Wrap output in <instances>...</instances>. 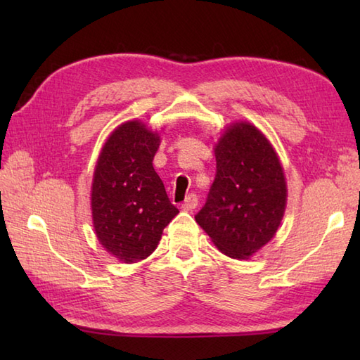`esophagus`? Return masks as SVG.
I'll use <instances>...</instances> for the list:
<instances>
[{"label":"esophagus","instance_id":"1","mask_svg":"<svg viewBox=\"0 0 360 360\" xmlns=\"http://www.w3.org/2000/svg\"><path fill=\"white\" fill-rule=\"evenodd\" d=\"M198 205V196L195 195V193H190L187 198H186V201L182 202V210H186V212H192L195 207Z\"/></svg>","mask_w":360,"mask_h":360}]
</instances>
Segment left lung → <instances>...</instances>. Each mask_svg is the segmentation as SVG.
I'll return each mask as SVG.
<instances>
[{
    "instance_id": "8db88e82",
    "label": "left lung",
    "mask_w": 360,
    "mask_h": 360,
    "mask_svg": "<svg viewBox=\"0 0 360 360\" xmlns=\"http://www.w3.org/2000/svg\"><path fill=\"white\" fill-rule=\"evenodd\" d=\"M215 156V179L195 219L223 254L249 258L272 240L281 223L285 174L269 141L246 122L226 129Z\"/></svg>"
}]
</instances>
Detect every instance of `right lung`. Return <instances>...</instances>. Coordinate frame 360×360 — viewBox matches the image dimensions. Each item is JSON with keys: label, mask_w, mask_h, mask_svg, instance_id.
I'll list each match as a JSON object with an SVG mask.
<instances>
[{"label": "right lung", "mask_w": 360, "mask_h": 360, "mask_svg": "<svg viewBox=\"0 0 360 360\" xmlns=\"http://www.w3.org/2000/svg\"><path fill=\"white\" fill-rule=\"evenodd\" d=\"M159 136L137 120L108 137L98 156L91 207L98 241L124 263L147 258L179 210L153 167Z\"/></svg>", "instance_id": "add662e5"}]
</instances>
